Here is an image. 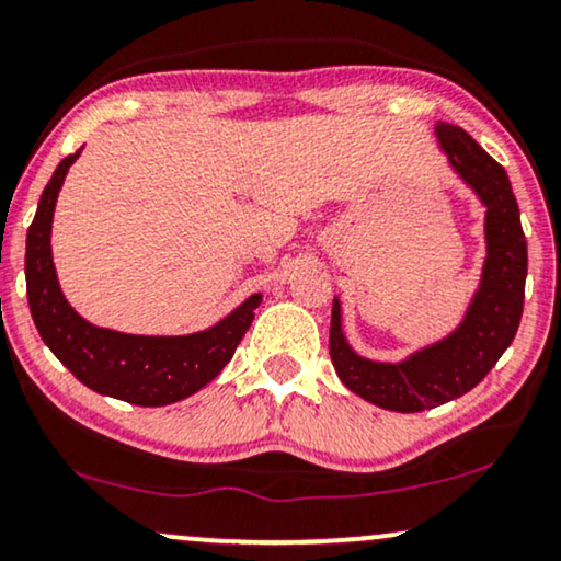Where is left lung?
Returning <instances> with one entry per match:
<instances>
[{"instance_id":"1","label":"left lung","mask_w":561,"mask_h":561,"mask_svg":"<svg viewBox=\"0 0 561 561\" xmlns=\"http://www.w3.org/2000/svg\"><path fill=\"white\" fill-rule=\"evenodd\" d=\"M435 138L450 170L484 206L486 257L467 314L438 343L387 363L353 351L343 332L340 298L332 301L330 358L340 381L391 412L433 410L474 389L511 347L523 314L528 247L507 172L463 128L435 123Z\"/></svg>"}]
</instances>
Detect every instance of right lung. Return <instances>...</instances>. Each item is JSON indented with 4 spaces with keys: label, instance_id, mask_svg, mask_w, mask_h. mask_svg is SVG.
Returning <instances> with one entry per match:
<instances>
[{
    "label": "right lung",
    "instance_id": "right-lung-1",
    "mask_svg": "<svg viewBox=\"0 0 561 561\" xmlns=\"http://www.w3.org/2000/svg\"><path fill=\"white\" fill-rule=\"evenodd\" d=\"M79 154L82 149L58 162L27 229L25 280L33 322L50 353L98 394L138 407L180 402L221 374L250 330L263 294H252L208 330L174 337L115 332L79 317L61 294L50 252V224L58 191Z\"/></svg>",
    "mask_w": 561,
    "mask_h": 561
}]
</instances>
